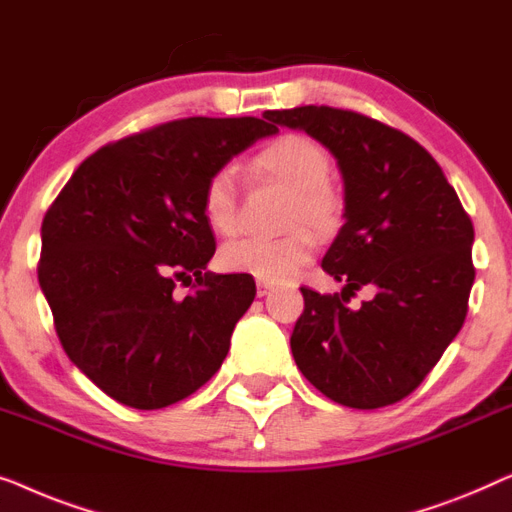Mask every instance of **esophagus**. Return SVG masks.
<instances>
[{
	"label": "esophagus",
	"instance_id": "obj_1",
	"mask_svg": "<svg viewBox=\"0 0 512 512\" xmlns=\"http://www.w3.org/2000/svg\"><path fill=\"white\" fill-rule=\"evenodd\" d=\"M273 290V283L269 280H257V297H266Z\"/></svg>",
	"mask_w": 512,
	"mask_h": 512
}]
</instances>
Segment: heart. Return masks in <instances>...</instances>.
Returning a JSON list of instances; mask_svg holds the SVG:
<instances>
[{
    "mask_svg": "<svg viewBox=\"0 0 512 512\" xmlns=\"http://www.w3.org/2000/svg\"><path fill=\"white\" fill-rule=\"evenodd\" d=\"M259 169L278 178L290 190V225L306 222L315 229H331L338 220V197L331 190V160L327 150L301 134H287L266 146L257 157ZM201 211L218 234H234L239 227V194L232 169H220L208 178L201 194ZM315 253V239L306 229L266 239L246 236L229 241L220 250V264L229 273H246L257 280H287L304 269Z\"/></svg>",
    "mask_w": 512,
    "mask_h": 512,
    "instance_id": "b5f03b06",
    "label": "heart"
}]
</instances>
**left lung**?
<instances>
[{
    "label": "left lung",
    "mask_w": 512,
    "mask_h": 512,
    "mask_svg": "<svg viewBox=\"0 0 512 512\" xmlns=\"http://www.w3.org/2000/svg\"><path fill=\"white\" fill-rule=\"evenodd\" d=\"M336 157L343 227L322 269L341 294L301 287L294 362L311 385L348 408H383L408 397L455 341L475 280L473 222L455 187L420 143L362 113L331 106L266 111ZM371 302L350 309L355 289Z\"/></svg>",
    "instance_id": "obj_1"
}]
</instances>
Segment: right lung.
I'll return each mask as SVG.
<instances>
[{
    "mask_svg": "<svg viewBox=\"0 0 512 512\" xmlns=\"http://www.w3.org/2000/svg\"><path fill=\"white\" fill-rule=\"evenodd\" d=\"M266 120L185 118L109 143L48 208L41 292L64 352L111 399L171 406L225 362L257 290L246 273L204 271L215 236L201 194L234 155L278 132ZM192 275L178 300L175 280Z\"/></svg>",
    "mask_w": 512,
    "mask_h": 512,
    "instance_id": "add662e5",
    "label": "right lung"
}]
</instances>
